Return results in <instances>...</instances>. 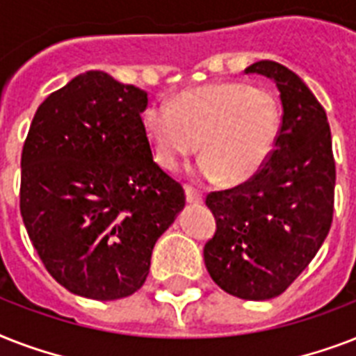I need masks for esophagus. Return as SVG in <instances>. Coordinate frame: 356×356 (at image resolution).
Returning <instances> with one entry per match:
<instances>
[{"label":"esophagus","mask_w":356,"mask_h":356,"mask_svg":"<svg viewBox=\"0 0 356 356\" xmlns=\"http://www.w3.org/2000/svg\"><path fill=\"white\" fill-rule=\"evenodd\" d=\"M184 194H186V201H188L190 205H201L203 203V195L200 192H195L192 186H186L184 188Z\"/></svg>","instance_id":"esophagus-1"}]
</instances>
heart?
Segmentation results:
<instances>
[{
	"mask_svg": "<svg viewBox=\"0 0 356 356\" xmlns=\"http://www.w3.org/2000/svg\"><path fill=\"white\" fill-rule=\"evenodd\" d=\"M142 127L153 156L168 170L194 155L201 140V177L238 184L253 179L275 151L281 107L264 86L218 81L179 92L172 103H149Z\"/></svg>",
	"mask_w": 356,
	"mask_h": 356,
	"instance_id": "b5f03b06",
	"label": "heart"
}]
</instances>
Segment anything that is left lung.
<instances>
[{
    "instance_id": "obj_1",
    "label": "left lung",
    "mask_w": 356,
    "mask_h": 356,
    "mask_svg": "<svg viewBox=\"0 0 356 356\" xmlns=\"http://www.w3.org/2000/svg\"><path fill=\"white\" fill-rule=\"evenodd\" d=\"M243 72L275 83L281 134L253 179L207 195L216 233L205 243L203 259L222 290L266 301L298 279L329 234L337 170L327 114L301 77L273 60Z\"/></svg>"
}]
</instances>
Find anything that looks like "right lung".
Here are the masks:
<instances>
[{"label":"right lung","mask_w":356,"mask_h":356,"mask_svg":"<svg viewBox=\"0 0 356 356\" xmlns=\"http://www.w3.org/2000/svg\"><path fill=\"white\" fill-rule=\"evenodd\" d=\"M145 107L147 92L90 70L49 94L31 123L19 211L46 270L81 298L136 292L184 209L183 186L153 162Z\"/></svg>","instance_id":"1"}]
</instances>
